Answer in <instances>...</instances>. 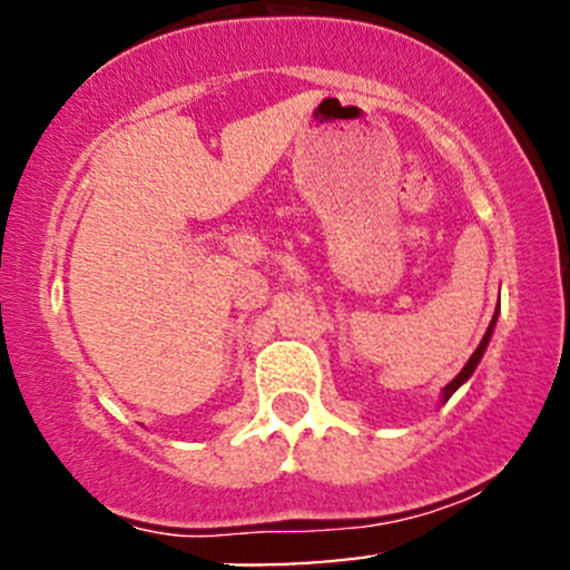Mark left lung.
Wrapping results in <instances>:
<instances>
[{"label":"left lung","mask_w":570,"mask_h":570,"mask_svg":"<svg viewBox=\"0 0 570 570\" xmlns=\"http://www.w3.org/2000/svg\"><path fill=\"white\" fill-rule=\"evenodd\" d=\"M495 318H499V307H495V313H493V322H490V326H488V332H485V337H482V343L476 345V351L472 353V358H469L466 362V367H463L461 372H458V375L453 377V381H450L448 385H444L442 389V402H448L450 396L455 394L458 389H461L463 383L469 381V377H472V372L476 370V364H480V358H482V353H485V348H488V343H490V335H493V326H495Z\"/></svg>","instance_id":"left-lung-1"}]
</instances>
